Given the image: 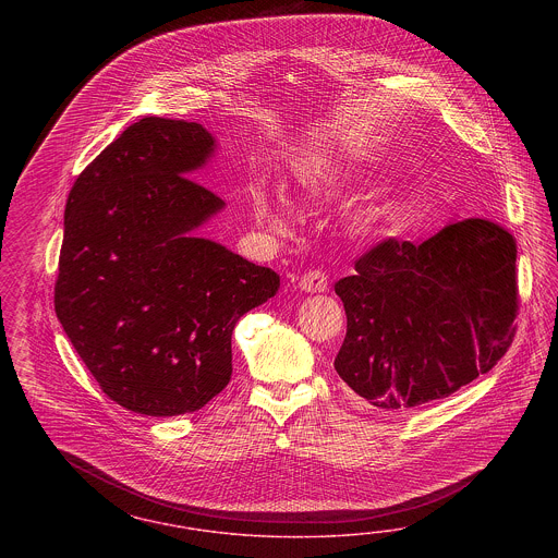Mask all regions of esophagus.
Wrapping results in <instances>:
<instances>
[{"instance_id":"34e87169","label":"esophagus","mask_w":558,"mask_h":558,"mask_svg":"<svg viewBox=\"0 0 558 558\" xmlns=\"http://www.w3.org/2000/svg\"><path fill=\"white\" fill-rule=\"evenodd\" d=\"M299 287L303 288L304 292H323V290H327V287H329L327 274L323 270L304 271Z\"/></svg>"}]
</instances>
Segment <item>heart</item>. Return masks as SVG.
<instances>
[{"label":"heart","mask_w":558,"mask_h":558,"mask_svg":"<svg viewBox=\"0 0 558 558\" xmlns=\"http://www.w3.org/2000/svg\"><path fill=\"white\" fill-rule=\"evenodd\" d=\"M339 180L341 178H339L338 173H333V171H306V173H303V178H301L303 186L306 190H311V192L331 190V187L338 186ZM254 210L255 217H257L262 225L270 227L274 231H282L284 229V222L278 217V213L274 210L270 198L266 194H257L255 196ZM378 217H380V213H376V210L366 213V220H376Z\"/></svg>","instance_id":"1"}]
</instances>
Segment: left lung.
<instances>
[{
    "instance_id": "1",
    "label": "left lung",
    "mask_w": 558,
    "mask_h": 558,
    "mask_svg": "<svg viewBox=\"0 0 558 558\" xmlns=\"http://www.w3.org/2000/svg\"><path fill=\"white\" fill-rule=\"evenodd\" d=\"M515 236L487 219L454 220L420 245L387 236L336 282L348 331L341 380L397 411L450 397L506 355L520 311Z\"/></svg>"
}]
</instances>
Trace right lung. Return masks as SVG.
<instances>
[{"label": "right lung", "mask_w": 558, "mask_h": 558, "mask_svg": "<svg viewBox=\"0 0 558 558\" xmlns=\"http://www.w3.org/2000/svg\"><path fill=\"white\" fill-rule=\"evenodd\" d=\"M213 147L203 124L147 117L69 192L54 313L104 395L141 415L217 397L235 323L280 288L271 268L190 233L225 204L190 178Z\"/></svg>", "instance_id": "1"}]
</instances>
